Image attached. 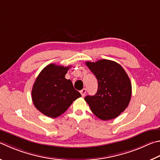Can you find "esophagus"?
Returning a JSON list of instances; mask_svg holds the SVG:
<instances>
[{
    "label": "esophagus",
    "instance_id": "1",
    "mask_svg": "<svg viewBox=\"0 0 160 160\" xmlns=\"http://www.w3.org/2000/svg\"><path fill=\"white\" fill-rule=\"evenodd\" d=\"M86 92H87V90H86L85 88L82 89L80 91V94H81V95H82V97H85V94H86Z\"/></svg>",
    "mask_w": 160,
    "mask_h": 160
}]
</instances>
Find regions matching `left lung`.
<instances>
[{"label": "left lung", "instance_id": "8db88e82", "mask_svg": "<svg viewBox=\"0 0 160 160\" xmlns=\"http://www.w3.org/2000/svg\"><path fill=\"white\" fill-rule=\"evenodd\" d=\"M86 65L97 78L98 90L85 98L92 112L102 120L117 118L128 106L132 84L124 68L113 61L101 59L87 62Z\"/></svg>", "mask_w": 160, "mask_h": 160}]
</instances>
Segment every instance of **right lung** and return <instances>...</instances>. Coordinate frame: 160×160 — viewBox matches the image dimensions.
I'll use <instances>...</instances> for the list:
<instances>
[{"label":"right lung","instance_id":"obj_1","mask_svg":"<svg viewBox=\"0 0 160 160\" xmlns=\"http://www.w3.org/2000/svg\"><path fill=\"white\" fill-rule=\"evenodd\" d=\"M70 67L51 63L42 69L35 81L32 100L35 107L48 117H59L81 97L71 80L65 78Z\"/></svg>","mask_w":160,"mask_h":160}]
</instances>
